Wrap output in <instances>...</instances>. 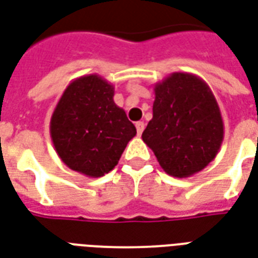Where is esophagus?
<instances>
[{
  "label": "esophagus",
  "mask_w": 258,
  "mask_h": 258,
  "mask_svg": "<svg viewBox=\"0 0 258 258\" xmlns=\"http://www.w3.org/2000/svg\"><path fill=\"white\" fill-rule=\"evenodd\" d=\"M135 127H137V133H138V135H141L144 133L145 123L144 121H137V123H135Z\"/></svg>",
  "instance_id": "esophagus-1"
}]
</instances>
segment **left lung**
Returning <instances> with one entry per match:
<instances>
[{
    "label": "left lung",
    "instance_id": "1",
    "mask_svg": "<svg viewBox=\"0 0 258 258\" xmlns=\"http://www.w3.org/2000/svg\"><path fill=\"white\" fill-rule=\"evenodd\" d=\"M153 119L142 139L160 167L173 177H188L215 160L224 138L220 108L200 76L173 72L154 85Z\"/></svg>",
    "mask_w": 258,
    "mask_h": 258
}]
</instances>
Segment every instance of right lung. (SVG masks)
<instances>
[{
    "label": "right lung",
    "instance_id": "right-lung-1",
    "mask_svg": "<svg viewBox=\"0 0 258 258\" xmlns=\"http://www.w3.org/2000/svg\"><path fill=\"white\" fill-rule=\"evenodd\" d=\"M114 87L97 74L67 86L50 119V137L58 157L89 177L110 172L137 135L135 125L113 101Z\"/></svg>",
    "mask_w": 258,
    "mask_h": 258
}]
</instances>
